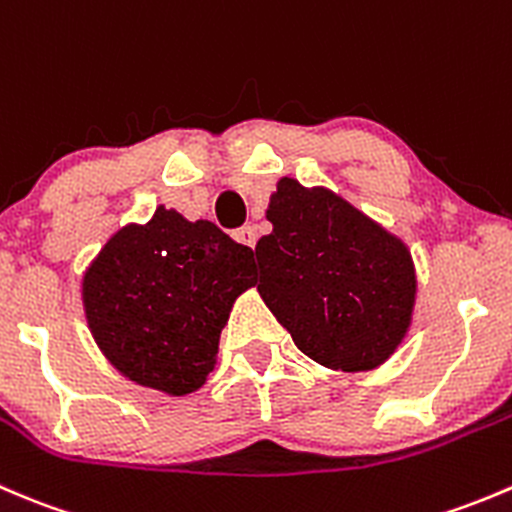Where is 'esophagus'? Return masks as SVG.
Listing matches in <instances>:
<instances>
[{
    "label": "esophagus",
    "mask_w": 512,
    "mask_h": 512,
    "mask_svg": "<svg viewBox=\"0 0 512 512\" xmlns=\"http://www.w3.org/2000/svg\"><path fill=\"white\" fill-rule=\"evenodd\" d=\"M234 239L239 241V244H244V246H249V249H254L258 236H256L254 226H244V229L234 231Z\"/></svg>",
    "instance_id": "esophagus-1"
}]
</instances>
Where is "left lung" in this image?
Here are the masks:
<instances>
[{
    "label": "left lung",
    "mask_w": 512,
    "mask_h": 512,
    "mask_svg": "<svg viewBox=\"0 0 512 512\" xmlns=\"http://www.w3.org/2000/svg\"><path fill=\"white\" fill-rule=\"evenodd\" d=\"M256 244L263 303L298 351L331 371L383 366L408 336L418 276L411 249L326 186L278 179Z\"/></svg>",
    "instance_id": "obj_1"
}]
</instances>
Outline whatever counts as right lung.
I'll list each match as a JSON object with an SVG mask.
<instances>
[{
	"label": "right lung",
	"mask_w": 512,
	"mask_h": 512,
	"mask_svg": "<svg viewBox=\"0 0 512 512\" xmlns=\"http://www.w3.org/2000/svg\"><path fill=\"white\" fill-rule=\"evenodd\" d=\"M254 251L211 221L159 206L106 239L82 273L86 326L106 361L166 396L199 391L214 371L236 298L254 286Z\"/></svg>",
	"instance_id": "obj_1"
}]
</instances>
